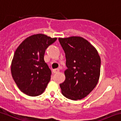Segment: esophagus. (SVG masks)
<instances>
[{
    "mask_svg": "<svg viewBox=\"0 0 121 121\" xmlns=\"http://www.w3.org/2000/svg\"><path fill=\"white\" fill-rule=\"evenodd\" d=\"M59 72V69L58 68L57 69H53V72L54 73H58Z\"/></svg>",
    "mask_w": 121,
    "mask_h": 121,
    "instance_id": "34e87169",
    "label": "esophagus"
}]
</instances>
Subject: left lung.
<instances>
[{
	"label": "left lung",
	"instance_id": "obj_1",
	"mask_svg": "<svg viewBox=\"0 0 121 121\" xmlns=\"http://www.w3.org/2000/svg\"><path fill=\"white\" fill-rule=\"evenodd\" d=\"M59 41L65 52L67 67L65 80L60 84L62 93L72 100L82 99L98 83L100 57L96 48L81 37L59 38Z\"/></svg>",
	"mask_w": 121,
	"mask_h": 121
}]
</instances>
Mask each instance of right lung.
<instances>
[{
  "label": "right lung",
  "mask_w": 121,
  "mask_h": 121,
  "mask_svg": "<svg viewBox=\"0 0 121 121\" xmlns=\"http://www.w3.org/2000/svg\"><path fill=\"white\" fill-rule=\"evenodd\" d=\"M57 38L43 34L26 38L17 48L11 62V73L18 88L29 96H37L45 90L51 71L44 60L46 49Z\"/></svg>",
  "instance_id": "obj_1"
}]
</instances>
